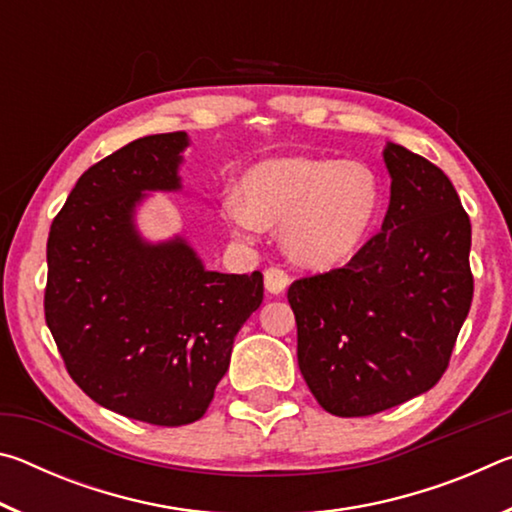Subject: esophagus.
<instances>
[{
    "label": "esophagus",
    "instance_id": "34e87169",
    "mask_svg": "<svg viewBox=\"0 0 512 512\" xmlns=\"http://www.w3.org/2000/svg\"><path fill=\"white\" fill-rule=\"evenodd\" d=\"M289 282H291V277L284 273L282 268L271 266L264 271V287L268 293H273V296H277V293H282L284 289H287Z\"/></svg>",
    "mask_w": 512,
    "mask_h": 512
}]
</instances>
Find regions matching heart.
I'll return each instance as SVG.
<instances>
[{
  "label": "heart",
  "instance_id": "1",
  "mask_svg": "<svg viewBox=\"0 0 512 512\" xmlns=\"http://www.w3.org/2000/svg\"><path fill=\"white\" fill-rule=\"evenodd\" d=\"M239 192L223 198L232 232L255 239L266 223H282L293 262L316 271L348 264L375 235L384 212L379 173L357 160L271 158L246 171Z\"/></svg>",
  "mask_w": 512,
  "mask_h": 512
}]
</instances>
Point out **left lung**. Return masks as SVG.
<instances>
[{
	"mask_svg": "<svg viewBox=\"0 0 512 512\" xmlns=\"http://www.w3.org/2000/svg\"><path fill=\"white\" fill-rule=\"evenodd\" d=\"M391 203L343 268L289 287L298 366L327 413L361 418L427 393L472 305V225L436 164L388 142Z\"/></svg>",
	"mask_w": 512,
	"mask_h": 512,
	"instance_id": "8db88e82",
	"label": "left lung"
}]
</instances>
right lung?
Listing matches in <instances>:
<instances>
[{"label": "right lung", "instance_id": "1", "mask_svg": "<svg viewBox=\"0 0 512 512\" xmlns=\"http://www.w3.org/2000/svg\"><path fill=\"white\" fill-rule=\"evenodd\" d=\"M187 133L140 137L83 173L51 223L45 318L94 402L160 427L196 422L228 372L264 277L207 271L185 237L151 244L146 192H178Z\"/></svg>", "mask_w": 512, "mask_h": 512}]
</instances>
